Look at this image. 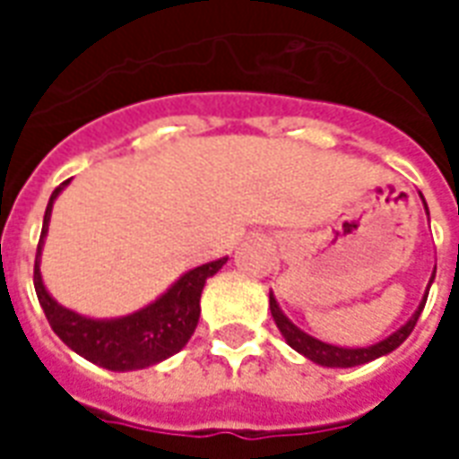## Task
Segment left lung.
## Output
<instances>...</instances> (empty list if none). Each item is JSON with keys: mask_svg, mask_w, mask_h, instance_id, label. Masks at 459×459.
<instances>
[{"mask_svg": "<svg viewBox=\"0 0 459 459\" xmlns=\"http://www.w3.org/2000/svg\"><path fill=\"white\" fill-rule=\"evenodd\" d=\"M420 199H423V194H420ZM425 211H428V206H425ZM433 278H435V273H433ZM433 278H430V282H433ZM425 299H428V292H425L423 302H420L418 309H415L413 317L408 319L401 329H395L391 337H385L384 342H378V344L359 346V349L325 344V342H319V339L305 334L302 329L295 327V325L282 315L278 299L273 298V295H270V312H273V319H275V325H278V329L282 332L285 342H288L295 351H299L302 356H307L309 361H315V364L319 366H329V368H349V366L368 364V361H374V359H378V356L391 354L394 349H398V346L403 344L405 339H408V334L413 332L415 322H418V317H420V312H423Z\"/></svg>", "mask_w": 459, "mask_h": 459, "instance_id": "1", "label": "left lung"}]
</instances>
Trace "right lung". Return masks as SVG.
<instances>
[{
    "mask_svg": "<svg viewBox=\"0 0 459 459\" xmlns=\"http://www.w3.org/2000/svg\"><path fill=\"white\" fill-rule=\"evenodd\" d=\"M68 181L56 186L44 213V229L39 238L34 263V288L36 298L41 302L48 325L61 337L65 346H71L75 354L88 361L110 368V371H134L160 364L177 351H181L199 325L201 315V290L211 275H216L229 258H219L206 265L184 273L160 299H154L147 307L132 312L127 317L117 319H91L78 315L74 309L58 305L44 288L41 280V246L51 221L56 196L64 191Z\"/></svg>",
    "mask_w": 459,
    "mask_h": 459,
    "instance_id": "1",
    "label": "right lung"
}]
</instances>
